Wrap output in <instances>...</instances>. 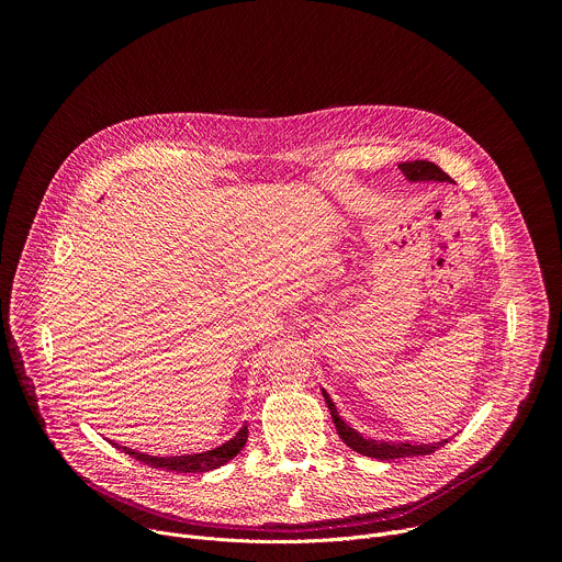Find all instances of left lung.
<instances>
[{
	"instance_id": "8db88e82",
	"label": "left lung",
	"mask_w": 562,
	"mask_h": 562,
	"mask_svg": "<svg viewBox=\"0 0 562 562\" xmlns=\"http://www.w3.org/2000/svg\"><path fill=\"white\" fill-rule=\"evenodd\" d=\"M403 171V176L412 182V184H425V182H453L440 167H436L434 162H427V159H414V162H403L397 167ZM325 395V403L331 412V418L336 423V429L342 438V442L369 458L375 460H395V458H412V456H429L436 449H440L449 438L438 440V442H412V440H375L369 438L364 434H360L358 429H353L351 425H347V420L340 418L336 403L331 400V395L323 389Z\"/></svg>"
}]
</instances>
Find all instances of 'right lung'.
<instances>
[{
    "instance_id": "add662e5",
    "label": "right lung",
    "mask_w": 562,
    "mask_h": 562,
    "mask_svg": "<svg viewBox=\"0 0 562 562\" xmlns=\"http://www.w3.org/2000/svg\"><path fill=\"white\" fill-rule=\"evenodd\" d=\"M247 438H249V427L243 425L231 440L222 442L215 449H209V451H202V453H180V456H150L146 451H135L131 447L117 445L113 440H109V442L113 447H117L120 451L128 453L131 458L144 462L148 467H155V469H167V471H176V473H204V471L217 469V467L226 464L228 460H233L239 451L245 449Z\"/></svg>"
}]
</instances>
